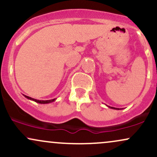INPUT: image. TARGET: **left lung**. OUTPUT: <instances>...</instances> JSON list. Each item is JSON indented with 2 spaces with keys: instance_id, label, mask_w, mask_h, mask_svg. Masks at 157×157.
Masks as SVG:
<instances>
[{
  "instance_id": "1",
  "label": "left lung",
  "mask_w": 157,
  "mask_h": 157,
  "mask_svg": "<svg viewBox=\"0 0 157 157\" xmlns=\"http://www.w3.org/2000/svg\"><path fill=\"white\" fill-rule=\"evenodd\" d=\"M108 107L110 108V109H116V110H120V109H117V108H113V107H111V106H108Z\"/></svg>"
}]
</instances>
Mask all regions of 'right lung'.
I'll return each mask as SVG.
<instances>
[{"label": "right lung", "instance_id": "add662e5", "mask_svg": "<svg viewBox=\"0 0 157 157\" xmlns=\"http://www.w3.org/2000/svg\"><path fill=\"white\" fill-rule=\"evenodd\" d=\"M23 96L26 97V98L29 99V100H33V101L37 102V103H40V104H47V103H50V102H52L55 101V100H56V98H55V99H52V100H36V99L32 98V97H28V96H26V95H24V94H23Z\"/></svg>", "mask_w": 157, "mask_h": 157}]
</instances>
